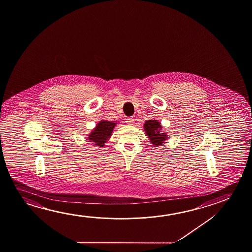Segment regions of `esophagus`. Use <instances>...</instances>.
<instances>
[{"mask_svg": "<svg viewBox=\"0 0 252 252\" xmlns=\"http://www.w3.org/2000/svg\"><path fill=\"white\" fill-rule=\"evenodd\" d=\"M133 119L132 118H128L127 120H126V122H127V124L132 125L133 124Z\"/></svg>", "mask_w": 252, "mask_h": 252, "instance_id": "34e87169", "label": "esophagus"}]
</instances>
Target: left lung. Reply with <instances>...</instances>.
Returning a JSON list of instances; mask_svg holds the SVG:
<instances>
[{
  "label": "left lung",
  "instance_id": "left-lung-1",
  "mask_svg": "<svg viewBox=\"0 0 252 252\" xmlns=\"http://www.w3.org/2000/svg\"><path fill=\"white\" fill-rule=\"evenodd\" d=\"M144 131L153 147L165 144L168 138L167 132H162V126L157 120H149L144 124Z\"/></svg>",
  "mask_w": 252,
  "mask_h": 252
}]
</instances>
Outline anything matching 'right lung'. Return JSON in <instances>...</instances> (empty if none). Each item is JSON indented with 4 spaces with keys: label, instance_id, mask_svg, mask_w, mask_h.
<instances>
[{
    "label": "right lung",
    "instance_id": "add662e5",
    "mask_svg": "<svg viewBox=\"0 0 252 252\" xmlns=\"http://www.w3.org/2000/svg\"><path fill=\"white\" fill-rule=\"evenodd\" d=\"M116 121H107V120H101L95 127L92 129L91 133L87 137V140L92 144L103 148L104 143L107 142L108 140L112 136L113 129L117 126Z\"/></svg>",
    "mask_w": 252,
    "mask_h": 252
}]
</instances>
